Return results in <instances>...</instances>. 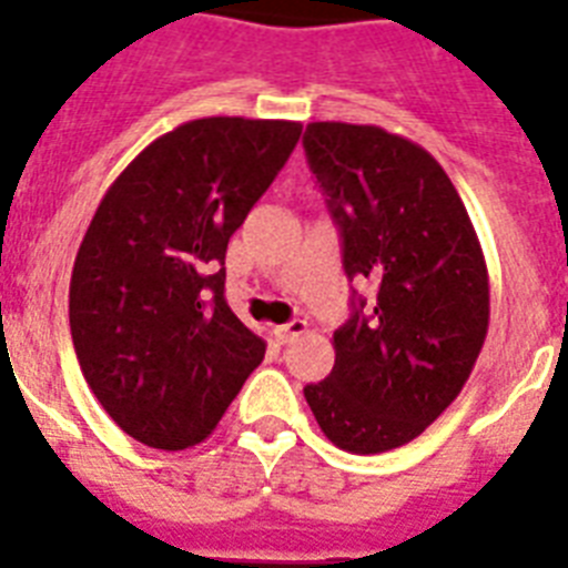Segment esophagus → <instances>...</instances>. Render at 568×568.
<instances>
[{
	"mask_svg": "<svg viewBox=\"0 0 568 568\" xmlns=\"http://www.w3.org/2000/svg\"><path fill=\"white\" fill-rule=\"evenodd\" d=\"M306 333V321L303 318H294L283 327H276V338H280V345H292L294 338H301Z\"/></svg>",
	"mask_w": 568,
	"mask_h": 568,
	"instance_id": "34e87169",
	"label": "esophagus"
}]
</instances>
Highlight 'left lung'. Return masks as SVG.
Returning <instances> with one entry per match:
<instances>
[{"label":"left lung","mask_w":568,"mask_h":568,"mask_svg":"<svg viewBox=\"0 0 568 568\" xmlns=\"http://www.w3.org/2000/svg\"><path fill=\"white\" fill-rule=\"evenodd\" d=\"M303 150L342 239L354 312L336 365L303 388L333 445L383 454L413 442L463 392L489 329V276L454 182L427 150L379 126L310 123Z\"/></svg>","instance_id":"obj_1"}]
</instances>
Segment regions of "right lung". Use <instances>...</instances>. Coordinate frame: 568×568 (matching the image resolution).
I'll return each mask as SVG.
<instances>
[{
	"mask_svg": "<svg viewBox=\"0 0 568 568\" xmlns=\"http://www.w3.org/2000/svg\"><path fill=\"white\" fill-rule=\"evenodd\" d=\"M301 132L292 120H191L102 196L75 253L70 333L88 386L132 439L203 442L265 359L223 297V258Z\"/></svg>",
	"mask_w": 568,
	"mask_h": 568,
	"instance_id": "add662e5",
	"label": "right lung"
}]
</instances>
